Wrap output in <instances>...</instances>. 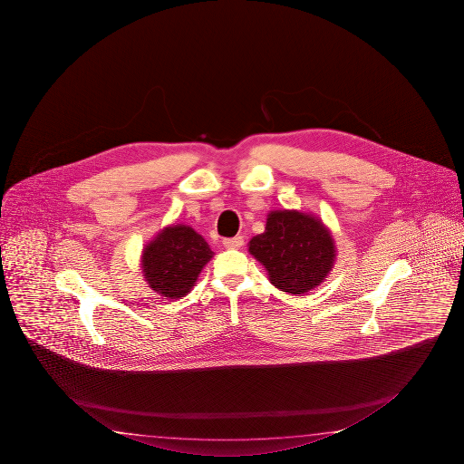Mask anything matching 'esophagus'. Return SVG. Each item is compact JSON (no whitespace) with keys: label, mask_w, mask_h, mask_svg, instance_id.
<instances>
[{"label":"esophagus","mask_w":464,"mask_h":464,"mask_svg":"<svg viewBox=\"0 0 464 464\" xmlns=\"http://www.w3.org/2000/svg\"><path fill=\"white\" fill-rule=\"evenodd\" d=\"M224 246L226 248H230V250H236V248H240L242 245H244V237H232V238H224Z\"/></svg>","instance_id":"esophagus-1"}]
</instances>
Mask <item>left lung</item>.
Listing matches in <instances>:
<instances>
[{
    "mask_svg": "<svg viewBox=\"0 0 464 464\" xmlns=\"http://www.w3.org/2000/svg\"><path fill=\"white\" fill-rule=\"evenodd\" d=\"M248 252L266 267L273 285L297 295L324 281L336 258V246L328 228L312 214L271 211L266 228L253 237Z\"/></svg>",
    "mask_w": 464,
    "mask_h": 464,
    "instance_id": "obj_1",
    "label": "left lung"
}]
</instances>
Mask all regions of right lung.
Returning <instances> with one entry per match:
<instances>
[{"instance_id":"right-lung-1","label":"right lung","mask_w":464,"mask_h":464,"mask_svg":"<svg viewBox=\"0 0 464 464\" xmlns=\"http://www.w3.org/2000/svg\"><path fill=\"white\" fill-rule=\"evenodd\" d=\"M205 238L183 224L165 227L142 252V276L150 289L167 299L185 297L212 258Z\"/></svg>"}]
</instances>
